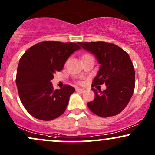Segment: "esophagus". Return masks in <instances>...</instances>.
<instances>
[{"instance_id":"34e87169","label":"esophagus","mask_w":155,"mask_h":155,"mask_svg":"<svg viewBox=\"0 0 155 155\" xmlns=\"http://www.w3.org/2000/svg\"><path fill=\"white\" fill-rule=\"evenodd\" d=\"M76 91L80 92H84L85 90L84 88H78V89H76Z\"/></svg>"}]
</instances>
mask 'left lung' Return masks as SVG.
Wrapping results in <instances>:
<instances>
[{
    "instance_id": "left-lung-1",
    "label": "left lung",
    "mask_w": 155,
    "mask_h": 155,
    "mask_svg": "<svg viewBox=\"0 0 155 155\" xmlns=\"http://www.w3.org/2000/svg\"><path fill=\"white\" fill-rule=\"evenodd\" d=\"M78 44L93 54L100 64L92 87L104 84L106 86L103 92L92 89L95 99L87 103L89 109L101 117L118 114L128 104L135 88V71L130 56L114 44L102 41Z\"/></svg>"
}]
</instances>
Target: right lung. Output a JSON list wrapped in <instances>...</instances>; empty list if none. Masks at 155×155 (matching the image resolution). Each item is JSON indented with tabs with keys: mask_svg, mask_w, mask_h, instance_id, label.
Returning <instances> with one entry per match:
<instances>
[{
	"mask_svg": "<svg viewBox=\"0 0 155 155\" xmlns=\"http://www.w3.org/2000/svg\"><path fill=\"white\" fill-rule=\"evenodd\" d=\"M76 43L44 41L27 50L19 62L16 84L21 102L27 111L44 121L58 118L65 112L75 89L65 85L54 90L51 80L74 51Z\"/></svg>",
	"mask_w": 155,
	"mask_h": 155,
	"instance_id": "add662e5",
	"label": "right lung"
}]
</instances>
